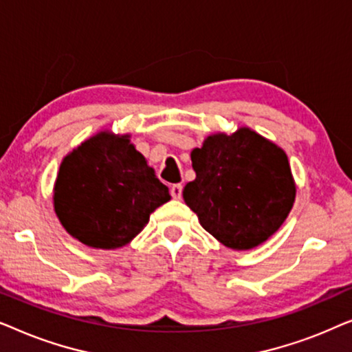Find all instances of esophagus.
Wrapping results in <instances>:
<instances>
[{
  "label": "esophagus",
  "instance_id": "34e87169",
  "mask_svg": "<svg viewBox=\"0 0 352 352\" xmlns=\"http://www.w3.org/2000/svg\"><path fill=\"white\" fill-rule=\"evenodd\" d=\"M170 194H171V197H173V199H175V200H179L181 197H182V186H181V184L171 186Z\"/></svg>",
  "mask_w": 352,
  "mask_h": 352
}]
</instances>
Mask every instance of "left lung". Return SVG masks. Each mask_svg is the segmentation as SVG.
Returning a JSON list of instances; mask_svg holds the SVG:
<instances>
[{"mask_svg": "<svg viewBox=\"0 0 352 352\" xmlns=\"http://www.w3.org/2000/svg\"><path fill=\"white\" fill-rule=\"evenodd\" d=\"M190 158L197 176L182 197L226 247H258L287 219L296 189L285 152L276 144L240 128L230 136H208Z\"/></svg>", "mask_w": 352, "mask_h": 352, "instance_id": "left-lung-1", "label": "left lung"}]
</instances>
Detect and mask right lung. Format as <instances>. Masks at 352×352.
Instances as JSON below:
<instances>
[{"label": "right lung", "mask_w": 352, "mask_h": 352, "mask_svg": "<svg viewBox=\"0 0 352 352\" xmlns=\"http://www.w3.org/2000/svg\"><path fill=\"white\" fill-rule=\"evenodd\" d=\"M128 136L99 133L60 163L54 210L67 232L93 248H118L133 240L148 216L170 200Z\"/></svg>", "instance_id": "obj_1"}]
</instances>
